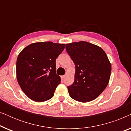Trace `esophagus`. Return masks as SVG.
Listing matches in <instances>:
<instances>
[{
  "instance_id": "1",
  "label": "esophagus",
  "mask_w": 131,
  "mask_h": 131,
  "mask_svg": "<svg viewBox=\"0 0 131 131\" xmlns=\"http://www.w3.org/2000/svg\"><path fill=\"white\" fill-rule=\"evenodd\" d=\"M65 77H66L65 75H62V76H61V78L62 80H64V78H65Z\"/></svg>"
}]
</instances>
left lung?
<instances>
[{
    "label": "left lung",
    "mask_w": 131,
    "mask_h": 131,
    "mask_svg": "<svg viewBox=\"0 0 131 131\" xmlns=\"http://www.w3.org/2000/svg\"><path fill=\"white\" fill-rule=\"evenodd\" d=\"M66 48L76 67L74 81L67 87L70 96L82 103L92 101L110 80L112 66L106 53L100 46L85 41L67 43Z\"/></svg>",
    "instance_id": "obj_1"
}]
</instances>
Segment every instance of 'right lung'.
I'll use <instances>...</instances> for the list:
<instances>
[{
    "label": "right lung",
    "instance_id": "obj_1",
    "mask_svg": "<svg viewBox=\"0 0 131 131\" xmlns=\"http://www.w3.org/2000/svg\"><path fill=\"white\" fill-rule=\"evenodd\" d=\"M66 44L52 42L33 43L24 48L17 60V79L30 99L43 102L51 99L60 83L55 61Z\"/></svg>",
    "mask_w": 131,
    "mask_h": 131
}]
</instances>
